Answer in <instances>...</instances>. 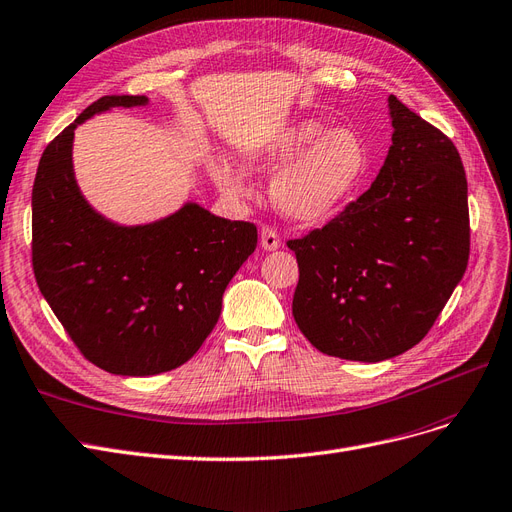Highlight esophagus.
Returning <instances> with one entry per match:
<instances>
[{
	"instance_id": "1",
	"label": "esophagus",
	"mask_w": 512,
	"mask_h": 512,
	"mask_svg": "<svg viewBox=\"0 0 512 512\" xmlns=\"http://www.w3.org/2000/svg\"><path fill=\"white\" fill-rule=\"evenodd\" d=\"M259 242H261V249L263 251H276V249H280V238H278V234L274 232L272 227H261Z\"/></svg>"
}]
</instances>
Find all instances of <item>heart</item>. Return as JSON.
Returning <instances> with one entry per match:
<instances>
[{"label":"heart","instance_id":"b5f03b06","mask_svg":"<svg viewBox=\"0 0 512 512\" xmlns=\"http://www.w3.org/2000/svg\"><path fill=\"white\" fill-rule=\"evenodd\" d=\"M242 170L274 172L276 208L298 223L325 221L351 200L368 170L366 144L349 127L329 129L315 119L295 121L240 151ZM225 159L208 161L212 185L227 200L249 195L246 176Z\"/></svg>","mask_w":512,"mask_h":512}]
</instances>
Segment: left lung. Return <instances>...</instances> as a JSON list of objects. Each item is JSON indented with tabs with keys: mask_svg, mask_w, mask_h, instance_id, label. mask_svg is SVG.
<instances>
[{
	"mask_svg": "<svg viewBox=\"0 0 512 512\" xmlns=\"http://www.w3.org/2000/svg\"><path fill=\"white\" fill-rule=\"evenodd\" d=\"M391 146L372 187L287 246L298 257L293 319L312 346L385 361L430 332L468 266V180L455 144L387 97Z\"/></svg>",
	"mask_w": 512,
	"mask_h": 512,
	"instance_id": "1",
	"label": "left lung"
}]
</instances>
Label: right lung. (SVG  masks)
Instances as JSON below:
<instances>
[{"label":"right lung","instance_id":"obj_1","mask_svg":"<svg viewBox=\"0 0 512 512\" xmlns=\"http://www.w3.org/2000/svg\"><path fill=\"white\" fill-rule=\"evenodd\" d=\"M146 95H106L46 146L31 191L34 272L48 306L91 364L153 376L189 361L217 325L229 280L257 227L185 202L168 217L123 225L95 210L74 172V131Z\"/></svg>","mask_w":512,"mask_h":512}]
</instances>
